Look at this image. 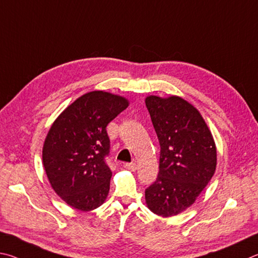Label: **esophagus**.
Segmentation results:
<instances>
[{
  "mask_svg": "<svg viewBox=\"0 0 258 258\" xmlns=\"http://www.w3.org/2000/svg\"><path fill=\"white\" fill-rule=\"evenodd\" d=\"M123 166L125 169H128L130 171H136V169H137V165H136V163H134V162H132V163H124Z\"/></svg>",
  "mask_w": 258,
  "mask_h": 258,
  "instance_id": "esophagus-1",
  "label": "esophagus"
}]
</instances>
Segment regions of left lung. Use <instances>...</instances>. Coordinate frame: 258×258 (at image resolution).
Masks as SVG:
<instances>
[{
    "label": "left lung",
    "instance_id": "left-lung-1",
    "mask_svg": "<svg viewBox=\"0 0 258 258\" xmlns=\"http://www.w3.org/2000/svg\"><path fill=\"white\" fill-rule=\"evenodd\" d=\"M146 106L160 142L159 175L145 190L153 213L177 215L194 204L216 166V148L201 113L181 97L150 96Z\"/></svg>",
    "mask_w": 258,
    "mask_h": 258
}]
</instances>
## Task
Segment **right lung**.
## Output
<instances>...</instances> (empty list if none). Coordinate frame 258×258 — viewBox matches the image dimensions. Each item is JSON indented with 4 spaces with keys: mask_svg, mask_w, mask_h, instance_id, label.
Returning <instances> with one entry per match:
<instances>
[{
    "mask_svg": "<svg viewBox=\"0 0 258 258\" xmlns=\"http://www.w3.org/2000/svg\"><path fill=\"white\" fill-rule=\"evenodd\" d=\"M126 107L125 98L95 90L68 106L49 129L44 168L54 191L74 209L95 210L107 197L112 172L106 126Z\"/></svg>",
    "mask_w": 258,
    "mask_h": 258,
    "instance_id": "1",
    "label": "right lung"
}]
</instances>
